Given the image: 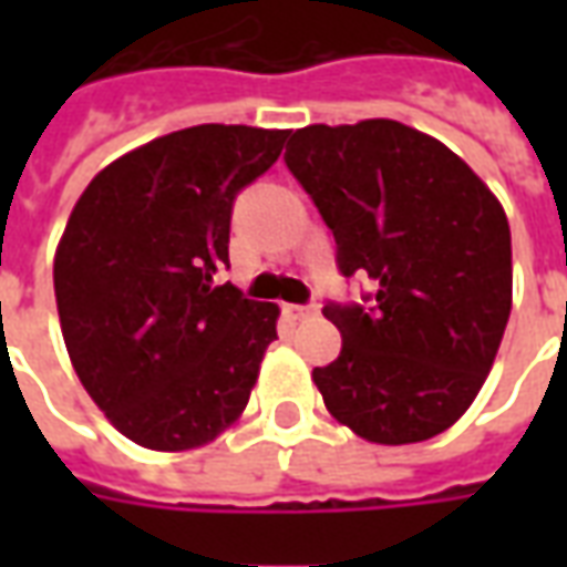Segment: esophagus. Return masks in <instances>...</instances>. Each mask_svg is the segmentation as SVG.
<instances>
[{
	"mask_svg": "<svg viewBox=\"0 0 567 567\" xmlns=\"http://www.w3.org/2000/svg\"><path fill=\"white\" fill-rule=\"evenodd\" d=\"M285 312H288L291 319L300 321V319H309V316H316V307H297V303H288Z\"/></svg>",
	"mask_w": 567,
	"mask_h": 567,
	"instance_id": "obj_1",
	"label": "esophagus"
}]
</instances>
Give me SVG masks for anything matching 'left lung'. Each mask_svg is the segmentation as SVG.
Segmentation results:
<instances>
[{
	"label": "left lung",
	"instance_id": "left-lung-1",
	"mask_svg": "<svg viewBox=\"0 0 567 567\" xmlns=\"http://www.w3.org/2000/svg\"><path fill=\"white\" fill-rule=\"evenodd\" d=\"M285 163L337 239L343 276L373 307L321 309L343 333L312 370L324 406L385 446L437 437L483 389L511 319V224L467 163L389 117L288 133Z\"/></svg>",
	"mask_w": 567,
	"mask_h": 567
}]
</instances>
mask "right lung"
Here are the masks:
<instances>
[{
	"instance_id": "1",
	"label": "right lung",
	"mask_w": 567,
	"mask_h": 567,
	"mask_svg": "<svg viewBox=\"0 0 567 567\" xmlns=\"http://www.w3.org/2000/svg\"><path fill=\"white\" fill-rule=\"evenodd\" d=\"M288 130L199 124L93 175L54 255L72 368L105 419L145 450L206 446L243 416L279 307L212 285L236 194Z\"/></svg>"
}]
</instances>
